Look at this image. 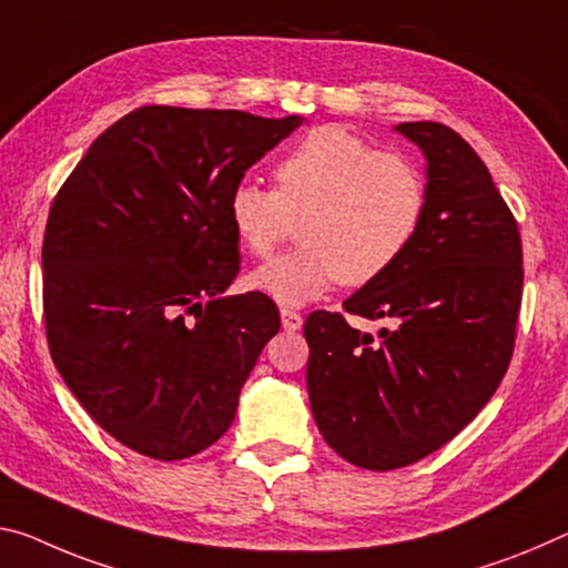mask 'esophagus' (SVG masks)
<instances>
[{
  "label": "esophagus",
  "instance_id": "obj_1",
  "mask_svg": "<svg viewBox=\"0 0 568 568\" xmlns=\"http://www.w3.org/2000/svg\"><path fill=\"white\" fill-rule=\"evenodd\" d=\"M281 318H283V328L285 331H298L303 326V316L298 311H291V308H283L281 311Z\"/></svg>",
  "mask_w": 568,
  "mask_h": 568
}]
</instances>
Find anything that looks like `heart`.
I'll return each instance as SVG.
<instances>
[{"label": "heart", "instance_id": "obj_1", "mask_svg": "<svg viewBox=\"0 0 568 568\" xmlns=\"http://www.w3.org/2000/svg\"><path fill=\"white\" fill-rule=\"evenodd\" d=\"M275 189L242 179L227 196L232 232L250 255L277 247L291 220L301 245L250 275L255 291L305 305L336 283H376L407 255L427 217V179L344 129H316L277 161Z\"/></svg>", "mask_w": 568, "mask_h": 568}]
</instances>
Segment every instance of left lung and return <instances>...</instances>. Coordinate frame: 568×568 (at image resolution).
<instances>
[{"label": "left lung", "instance_id": "left-lung-1", "mask_svg": "<svg viewBox=\"0 0 568 568\" xmlns=\"http://www.w3.org/2000/svg\"><path fill=\"white\" fill-rule=\"evenodd\" d=\"M427 156V217L412 250L344 303L384 318L379 338L313 311L308 397L326 443L351 465L397 470L447 445L508 372L524 298L518 222L488 166L443 123H399Z\"/></svg>", "mask_w": 568, "mask_h": 568}]
</instances>
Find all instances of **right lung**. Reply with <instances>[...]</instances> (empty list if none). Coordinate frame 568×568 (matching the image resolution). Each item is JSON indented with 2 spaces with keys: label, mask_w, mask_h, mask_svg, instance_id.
Returning <instances> with one entry per match:
<instances>
[{
  "label": "right lung",
  "mask_w": 568,
  "mask_h": 568,
  "mask_svg": "<svg viewBox=\"0 0 568 568\" xmlns=\"http://www.w3.org/2000/svg\"><path fill=\"white\" fill-rule=\"evenodd\" d=\"M298 115L143 105L93 141L52 200L42 311L62 382L108 435L184 460L230 429L281 328L237 277L227 196Z\"/></svg>",
  "instance_id": "right-lung-1"
}]
</instances>
